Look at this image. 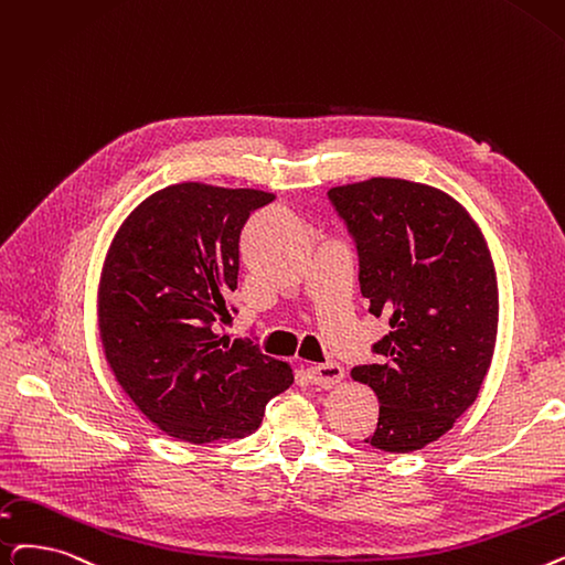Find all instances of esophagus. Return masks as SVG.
I'll return each instance as SVG.
<instances>
[{
	"mask_svg": "<svg viewBox=\"0 0 565 565\" xmlns=\"http://www.w3.org/2000/svg\"><path fill=\"white\" fill-rule=\"evenodd\" d=\"M309 381L313 385L321 387H332L343 379V366L339 362H323V364H313L307 370Z\"/></svg>",
	"mask_w": 565,
	"mask_h": 565,
	"instance_id": "obj_1",
	"label": "esophagus"
}]
</instances>
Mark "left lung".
Listing matches in <instances>:
<instances>
[{
    "instance_id": "obj_1",
    "label": "left lung",
    "mask_w": 565,
    "mask_h": 565,
    "mask_svg": "<svg viewBox=\"0 0 565 565\" xmlns=\"http://www.w3.org/2000/svg\"><path fill=\"white\" fill-rule=\"evenodd\" d=\"M337 216L355 242L370 313L387 316L374 362L351 376L381 404L364 440L413 452L444 436L469 408L494 355L499 292L487 244L444 191L395 178L334 186Z\"/></svg>"
}]
</instances>
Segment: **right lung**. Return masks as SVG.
<instances>
[{"label": "right lung", "mask_w": 565, "mask_h": 565, "mask_svg": "<svg viewBox=\"0 0 565 565\" xmlns=\"http://www.w3.org/2000/svg\"><path fill=\"white\" fill-rule=\"evenodd\" d=\"M275 195L199 182L166 186L117 231L99 286L106 360L131 402L189 444L258 429L292 372L249 339L218 337L237 288L239 233Z\"/></svg>", "instance_id": "obj_1"}]
</instances>
